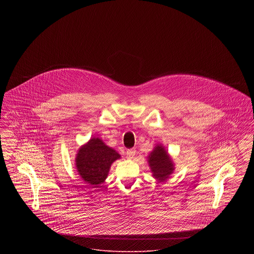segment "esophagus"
Returning a JSON list of instances; mask_svg holds the SVG:
<instances>
[{
  "label": "esophagus",
  "mask_w": 254,
  "mask_h": 254,
  "mask_svg": "<svg viewBox=\"0 0 254 254\" xmlns=\"http://www.w3.org/2000/svg\"><path fill=\"white\" fill-rule=\"evenodd\" d=\"M135 152H136L135 148H130V149H127V152H126V154H127V157L128 158V159H132V158L135 156Z\"/></svg>",
  "instance_id": "obj_1"
}]
</instances>
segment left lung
I'll list each match as a JSON object with an SVG mask.
<instances>
[{"instance_id":"obj_1","label":"left lung","mask_w":254,"mask_h":254,"mask_svg":"<svg viewBox=\"0 0 254 254\" xmlns=\"http://www.w3.org/2000/svg\"><path fill=\"white\" fill-rule=\"evenodd\" d=\"M147 159L152 175L158 182L167 180L174 170L173 162L163 145H156Z\"/></svg>"}]
</instances>
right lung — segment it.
Masks as SVG:
<instances>
[{"label":"right lung","mask_w":254,"mask_h":254,"mask_svg":"<svg viewBox=\"0 0 254 254\" xmlns=\"http://www.w3.org/2000/svg\"><path fill=\"white\" fill-rule=\"evenodd\" d=\"M121 155L106 145L100 138H91L82 145L75 158L76 169L84 181L99 188L108 177L111 164Z\"/></svg>","instance_id":"add662e5"}]
</instances>
